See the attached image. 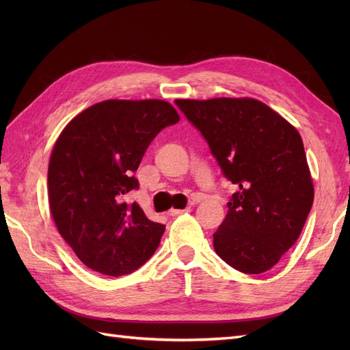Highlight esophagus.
<instances>
[{
  "instance_id": "esophagus-1",
  "label": "esophagus",
  "mask_w": 350,
  "mask_h": 350,
  "mask_svg": "<svg viewBox=\"0 0 350 350\" xmlns=\"http://www.w3.org/2000/svg\"><path fill=\"white\" fill-rule=\"evenodd\" d=\"M188 211H191V207H187V208H171V210H169V215H171V216H178V215H183V213H188Z\"/></svg>"
}]
</instances>
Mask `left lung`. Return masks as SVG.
Listing matches in <instances>:
<instances>
[{
    "instance_id": "left-lung-1",
    "label": "left lung",
    "mask_w": 350,
    "mask_h": 350,
    "mask_svg": "<svg viewBox=\"0 0 350 350\" xmlns=\"http://www.w3.org/2000/svg\"><path fill=\"white\" fill-rule=\"evenodd\" d=\"M238 191L213 234L217 256L247 274L278 264L299 238L314 185L298 130L250 98L176 99Z\"/></svg>"
}]
</instances>
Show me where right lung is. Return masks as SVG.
Returning <instances> with one entry per match:
<instances>
[{"instance_id":"add662e5","label":"right lung","mask_w":350,"mask_h":350,"mask_svg":"<svg viewBox=\"0 0 350 350\" xmlns=\"http://www.w3.org/2000/svg\"><path fill=\"white\" fill-rule=\"evenodd\" d=\"M178 121L165 100L111 99L80 112L59 134L48 166L49 208L84 266L118 278L157 250L165 225L122 198L139 188L133 172L147 147Z\"/></svg>"}]
</instances>
